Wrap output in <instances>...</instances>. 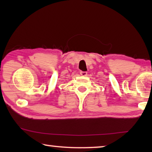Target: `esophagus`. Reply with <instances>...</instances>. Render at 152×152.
Returning a JSON list of instances; mask_svg holds the SVG:
<instances>
[{"instance_id":"obj_1","label":"esophagus","mask_w":152,"mask_h":152,"mask_svg":"<svg viewBox=\"0 0 152 152\" xmlns=\"http://www.w3.org/2000/svg\"><path fill=\"white\" fill-rule=\"evenodd\" d=\"M80 75L82 76H86L87 75H88V74H87L86 72H82V71H81L80 72Z\"/></svg>"}]
</instances>
